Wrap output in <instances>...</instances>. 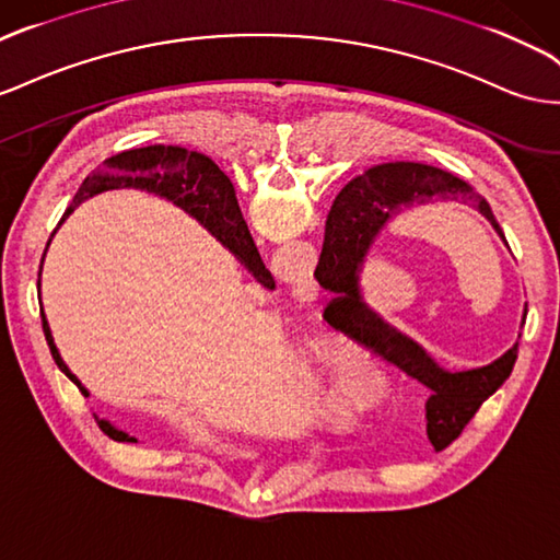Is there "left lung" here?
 Wrapping results in <instances>:
<instances>
[{
	"label": "left lung",
	"mask_w": 560,
	"mask_h": 560,
	"mask_svg": "<svg viewBox=\"0 0 560 560\" xmlns=\"http://www.w3.org/2000/svg\"><path fill=\"white\" fill-rule=\"evenodd\" d=\"M429 202H464L478 209L509 247L488 202H476V192L466 180L421 162H386L355 176L337 195L327 217L331 245L325 237L320 264H317L315 273L320 276V282L329 292H335L337 299L331 306H339V311H351L365 323L362 331H358L360 327L349 325V329H343L346 335L370 349V353L380 355L390 368L410 376L419 386H424L427 435L433 450L441 452L455 438H459L464 427L478 412V407L506 382L513 362L518 358V341L488 365L471 370H445L415 339L386 325L380 315H374L368 308L360 292V273L365 268V259L376 235L393 219L405 214L407 209ZM525 313L527 304L523 308L521 327L525 323ZM325 320L339 329V325H335L329 317V308H325Z\"/></svg>",
	"instance_id": "1"
}]
</instances>
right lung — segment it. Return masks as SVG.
<instances>
[{
    "label": "right lung",
    "instance_id": "1",
    "mask_svg": "<svg viewBox=\"0 0 560 560\" xmlns=\"http://www.w3.org/2000/svg\"><path fill=\"white\" fill-rule=\"evenodd\" d=\"M119 186L148 190L153 195H160L162 200L176 205L178 209H184L188 217H192L200 225H205V229L235 256V261L243 266L256 282L264 284L266 290H276V280L266 270L259 249H256L247 223L243 219V211L237 207L233 184L207 155L195 153V150H186L180 145H148V148H133V150H125V153H117L103 162V172L94 174V178L84 180L80 192L74 195L72 205L66 209L60 223H63L84 200L94 198V195L103 190H113ZM60 223L56 225V231L60 229ZM56 231L51 233V237L56 235ZM51 237L47 243V249L51 245ZM47 249H44V254H47ZM42 264H44V256H42ZM37 287L42 294V268H39ZM42 329H44V337H47L56 365L66 372V376H70L72 384H78V388L84 393V396H89V388L70 372L66 360L60 358L44 306H42ZM94 419L101 427V431L108 433L113 441L139 443V438L127 433L125 429H119L110 419H105L96 412H94Z\"/></svg>",
    "mask_w": 560,
    "mask_h": 560
}]
</instances>
